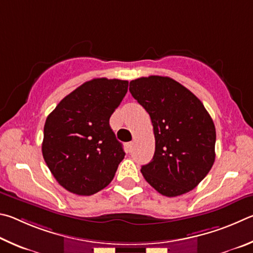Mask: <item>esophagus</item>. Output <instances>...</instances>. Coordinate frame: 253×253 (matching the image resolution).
<instances>
[{"label":"esophagus","instance_id":"esophagus-1","mask_svg":"<svg viewBox=\"0 0 253 253\" xmlns=\"http://www.w3.org/2000/svg\"><path fill=\"white\" fill-rule=\"evenodd\" d=\"M132 148H133V142H129V143H126V149H127V151H131L132 150Z\"/></svg>","mask_w":253,"mask_h":253}]
</instances>
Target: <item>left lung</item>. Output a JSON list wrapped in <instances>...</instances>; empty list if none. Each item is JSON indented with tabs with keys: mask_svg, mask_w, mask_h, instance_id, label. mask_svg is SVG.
Listing matches in <instances>:
<instances>
[{
	"mask_svg": "<svg viewBox=\"0 0 253 253\" xmlns=\"http://www.w3.org/2000/svg\"><path fill=\"white\" fill-rule=\"evenodd\" d=\"M129 90L149 113L156 138L152 161L141 168L144 179L166 197L193 190L215 159V127L205 105L168 77L132 80Z\"/></svg>",
	"mask_w": 253,
	"mask_h": 253,
	"instance_id": "1",
	"label": "left lung"
}]
</instances>
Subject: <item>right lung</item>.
I'll return each instance as SVG.
<instances>
[{"label": "right lung", "mask_w": 253, "mask_h": 253, "mask_svg": "<svg viewBox=\"0 0 253 253\" xmlns=\"http://www.w3.org/2000/svg\"><path fill=\"white\" fill-rule=\"evenodd\" d=\"M129 82L93 79L75 88L47 115L42 153L62 187L91 196L113 180L126 153L110 126V117Z\"/></svg>", "instance_id": "obj_1"}]
</instances>
